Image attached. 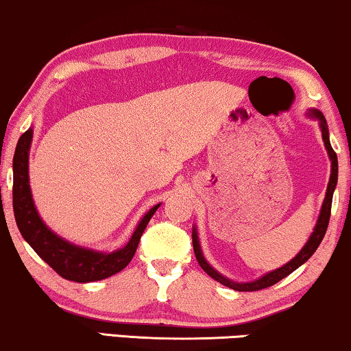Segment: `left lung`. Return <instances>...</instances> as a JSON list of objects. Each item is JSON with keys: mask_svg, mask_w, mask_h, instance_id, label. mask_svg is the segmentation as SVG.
Listing matches in <instances>:
<instances>
[{"mask_svg": "<svg viewBox=\"0 0 351 351\" xmlns=\"http://www.w3.org/2000/svg\"><path fill=\"white\" fill-rule=\"evenodd\" d=\"M311 114L316 117L321 121V132H323V141H324V145L328 148V153H329V158H330V179H329V184H328V191H326V198H324V203H323V208H321V214L318 217V222H316V227H315V232L311 233V237L306 244L304 246V249L297 254V256L292 258L291 262H287L285 267L278 268L275 271H270L267 273L265 276H262L261 280H256L252 282H234V281H230L227 278L220 275L214 270L213 267L209 265L208 262L204 261L203 254H201V247H199V243H198V234L193 230V234H191V239H193V251H195V256H196V261H198L199 267L203 268V270L208 273L210 278H214L215 281H219L220 285L230 287V289H234V291H261V289H265V287H270L273 285H276L278 281H281L282 278H286L287 275H291L292 271L297 270L302 263H305L308 258L313 256L316 249L323 241L324 234H326V230H328V225H329V217H330V206H332V195H334V189L335 185H337V172H339V166H337V155H335V152L332 150V147H330V142H329V131H328V124H326V119L323 117V113L319 112H315V110H311Z\"/></svg>", "mask_w": 351, "mask_h": 351, "instance_id": "8db88e82", "label": "left lung"}]
</instances>
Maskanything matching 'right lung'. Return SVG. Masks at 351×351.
Returning a JSON list of instances; mask_svg holds the SVG:
<instances>
[{
	"mask_svg": "<svg viewBox=\"0 0 351 351\" xmlns=\"http://www.w3.org/2000/svg\"><path fill=\"white\" fill-rule=\"evenodd\" d=\"M33 137L30 128L19 138L16 153H14V184H12V208L16 215L17 227L22 237L30 244L38 256L45 261L56 273L69 281L89 282L99 281L121 271L132 261L137 251L138 241L143 230L150 222L152 215L160 208V204L152 208L143 215L141 223L137 225L132 238L126 246L114 252L102 254L90 249L78 247L66 243L65 239L57 237L43 223L36 213L32 199L30 185H28V150Z\"/></svg>",
	"mask_w": 351,
	"mask_h": 351,
	"instance_id": "1",
	"label": "right lung"
}]
</instances>
